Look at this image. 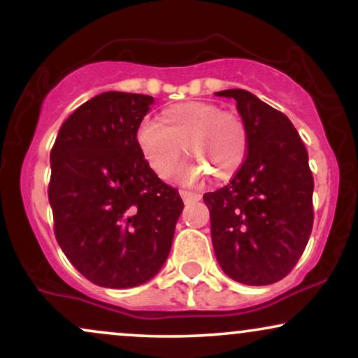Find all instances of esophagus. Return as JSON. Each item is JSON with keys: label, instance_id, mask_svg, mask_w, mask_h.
<instances>
[{"label": "esophagus", "instance_id": "obj_1", "mask_svg": "<svg viewBox=\"0 0 358 358\" xmlns=\"http://www.w3.org/2000/svg\"><path fill=\"white\" fill-rule=\"evenodd\" d=\"M180 195H182L183 202L187 203V205H190V203H196V202H199L200 199H202V196H200L199 193H190V192H182V193H180Z\"/></svg>", "mask_w": 358, "mask_h": 358}]
</instances>
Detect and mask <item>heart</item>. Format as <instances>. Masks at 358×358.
<instances>
[{
    "label": "heart",
    "instance_id": "heart-1",
    "mask_svg": "<svg viewBox=\"0 0 358 358\" xmlns=\"http://www.w3.org/2000/svg\"><path fill=\"white\" fill-rule=\"evenodd\" d=\"M136 143L148 166L163 180L170 178L180 166L183 146L185 153L217 180L236 175L249 148L244 121L212 102H182L163 109L158 121L148 119L139 124ZM203 169L199 165L187 168L183 182H202L207 175Z\"/></svg>",
    "mask_w": 358,
    "mask_h": 358
}]
</instances>
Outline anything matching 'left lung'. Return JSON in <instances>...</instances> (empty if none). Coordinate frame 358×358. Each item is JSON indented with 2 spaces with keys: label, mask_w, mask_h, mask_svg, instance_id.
Segmentation results:
<instances>
[{
  "label": "left lung",
  "mask_w": 358,
  "mask_h": 358,
  "mask_svg": "<svg viewBox=\"0 0 358 358\" xmlns=\"http://www.w3.org/2000/svg\"><path fill=\"white\" fill-rule=\"evenodd\" d=\"M215 96L237 102L249 139L232 182L203 195L217 262L242 285H273L296 266L313 227L308 151L293 122L249 90Z\"/></svg>",
  "instance_id": "left-lung-1"
}]
</instances>
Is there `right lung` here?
Returning <instances> with one entry per match:
<instances>
[{
	"mask_svg": "<svg viewBox=\"0 0 358 358\" xmlns=\"http://www.w3.org/2000/svg\"><path fill=\"white\" fill-rule=\"evenodd\" d=\"M153 102L102 92L65 119L50 151L57 242L97 286L122 289L156 276L183 210L178 190L155 175L136 143Z\"/></svg>",
	"mask_w": 358,
	"mask_h": 358,
	"instance_id": "add662e5",
	"label": "right lung"
}]
</instances>
